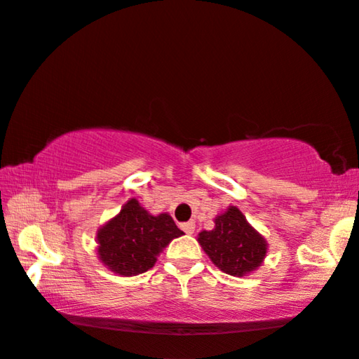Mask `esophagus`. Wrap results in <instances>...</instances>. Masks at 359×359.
Segmentation results:
<instances>
[{
    "label": "esophagus",
    "instance_id": "34e87169",
    "mask_svg": "<svg viewBox=\"0 0 359 359\" xmlns=\"http://www.w3.org/2000/svg\"><path fill=\"white\" fill-rule=\"evenodd\" d=\"M180 228H182L184 231L187 233V235H194V231H195V223H194V222L182 223V224H180Z\"/></svg>",
    "mask_w": 359,
    "mask_h": 359
}]
</instances>
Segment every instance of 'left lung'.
Instances as JSON below:
<instances>
[{
  "mask_svg": "<svg viewBox=\"0 0 359 359\" xmlns=\"http://www.w3.org/2000/svg\"><path fill=\"white\" fill-rule=\"evenodd\" d=\"M198 243L219 271L236 277L256 271L267 252L264 238L236 207L218 215L212 231L198 233Z\"/></svg>",
  "mask_w": 359,
  "mask_h": 359,
  "instance_id": "obj_1",
  "label": "left lung"
}]
</instances>
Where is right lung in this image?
Wrapping results in <instances>:
<instances>
[{"instance_id": "add662e5", "label": "right lung", "mask_w": 359, "mask_h": 359, "mask_svg": "<svg viewBox=\"0 0 359 359\" xmlns=\"http://www.w3.org/2000/svg\"><path fill=\"white\" fill-rule=\"evenodd\" d=\"M182 235L169 213L154 217L131 198L98 229V257L114 274L137 276L151 269L159 252Z\"/></svg>"}]
</instances>
